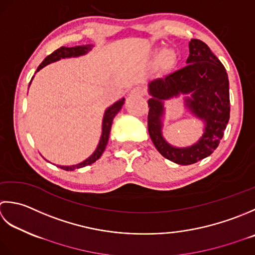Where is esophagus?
Listing matches in <instances>:
<instances>
[{"mask_svg": "<svg viewBox=\"0 0 255 255\" xmlns=\"http://www.w3.org/2000/svg\"><path fill=\"white\" fill-rule=\"evenodd\" d=\"M129 96L131 97H142V96H144V89L141 87H135L131 90Z\"/></svg>", "mask_w": 255, "mask_h": 255, "instance_id": "1", "label": "esophagus"}]
</instances>
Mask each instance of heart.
<instances>
[{"instance_id":"obj_1","label":"heart","mask_w":255,"mask_h":255,"mask_svg":"<svg viewBox=\"0 0 255 255\" xmlns=\"http://www.w3.org/2000/svg\"><path fill=\"white\" fill-rule=\"evenodd\" d=\"M158 65L164 69H169L177 61V55L173 49H163L156 55Z\"/></svg>"}]
</instances>
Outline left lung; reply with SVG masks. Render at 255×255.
<instances>
[{
  "mask_svg": "<svg viewBox=\"0 0 255 255\" xmlns=\"http://www.w3.org/2000/svg\"><path fill=\"white\" fill-rule=\"evenodd\" d=\"M184 68L149 84L147 128L158 152L179 165L195 164L218 147L230 118L229 79L226 68L210 48L199 39L189 41V57ZM192 93L186 105L206 123L205 133L195 145L186 149L171 147L161 136L162 101L179 94Z\"/></svg>",
  "mask_w": 255,
  "mask_h": 255,
  "instance_id": "8db88e82",
  "label": "left lung"
}]
</instances>
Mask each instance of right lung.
<instances>
[{
	"instance_id": "1",
	"label": "right lung",
	"mask_w": 255,
	"mask_h": 255,
	"mask_svg": "<svg viewBox=\"0 0 255 255\" xmlns=\"http://www.w3.org/2000/svg\"><path fill=\"white\" fill-rule=\"evenodd\" d=\"M91 49V45H82V46H75V47H60L58 49H56L54 53H51L50 55H48L46 58L43 60V62L38 66V68L36 71L40 70L43 67H45L46 65H49L51 62L59 60L61 58H67V57H77V56H81L85 55L86 53H88ZM33 79V78H32ZM124 105V99H121L118 102L114 103L113 106H111L109 109H107V111L105 113V117H103V122H102V135L100 138V142H99V145L97 149L95 150L89 158H87L85 162H82L78 165H74V166H59L61 169L65 170H74L76 168H81L85 167V166L91 165L100 158V156L102 155V153L105 152L106 146L108 144V139H109V134H110V129H111V126H112V121L114 117L117 116L118 112L121 110L122 106Z\"/></svg>"
}]
</instances>
